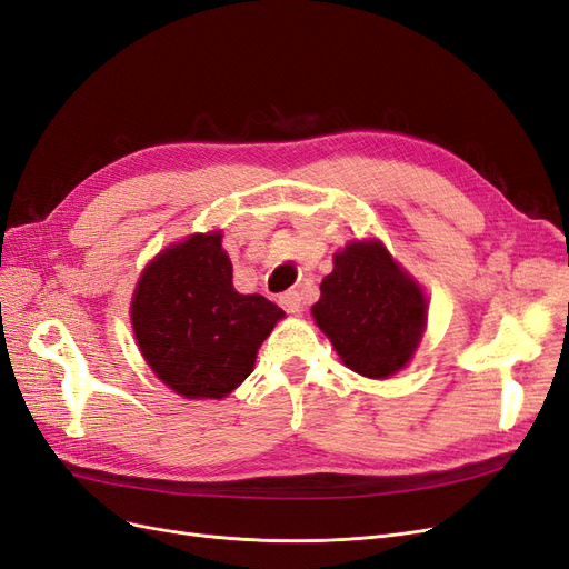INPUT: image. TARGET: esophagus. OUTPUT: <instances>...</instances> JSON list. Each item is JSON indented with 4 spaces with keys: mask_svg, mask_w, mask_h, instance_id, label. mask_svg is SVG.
Listing matches in <instances>:
<instances>
[{
    "mask_svg": "<svg viewBox=\"0 0 569 569\" xmlns=\"http://www.w3.org/2000/svg\"><path fill=\"white\" fill-rule=\"evenodd\" d=\"M280 306L284 308L287 313H299L301 311V295L297 289H289L280 297Z\"/></svg>",
    "mask_w": 569,
    "mask_h": 569,
    "instance_id": "obj_1",
    "label": "esophagus"
}]
</instances>
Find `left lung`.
Instances as JSON below:
<instances>
[{
  "mask_svg": "<svg viewBox=\"0 0 569 569\" xmlns=\"http://www.w3.org/2000/svg\"><path fill=\"white\" fill-rule=\"evenodd\" d=\"M313 318L353 372L385 380L420 343L427 301L380 242H353L335 253Z\"/></svg>",
  "mask_w": 569,
  "mask_h": 569,
  "instance_id": "left-lung-1",
  "label": "left lung"
}]
</instances>
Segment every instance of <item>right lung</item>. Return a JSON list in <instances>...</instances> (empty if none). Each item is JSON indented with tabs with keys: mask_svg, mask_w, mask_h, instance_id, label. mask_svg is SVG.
<instances>
[{
	"mask_svg": "<svg viewBox=\"0 0 569 569\" xmlns=\"http://www.w3.org/2000/svg\"><path fill=\"white\" fill-rule=\"evenodd\" d=\"M220 232L192 234L153 258L132 297V330L159 380L187 399H222L242 385L284 313L239 295Z\"/></svg>",
	"mask_w": 569,
	"mask_h": 569,
	"instance_id": "add662e5",
	"label": "right lung"
}]
</instances>
